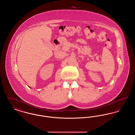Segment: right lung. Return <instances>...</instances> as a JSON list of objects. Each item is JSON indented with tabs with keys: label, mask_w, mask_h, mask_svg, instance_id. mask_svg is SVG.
I'll use <instances>...</instances> for the list:
<instances>
[{
	"label": "right lung",
	"mask_w": 135,
	"mask_h": 135,
	"mask_svg": "<svg viewBox=\"0 0 135 135\" xmlns=\"http://www.w3.org/2000/svg\"><path fill=\"white\" fill-rule=\"evenodd\" d=\"M29 88H30V87H29Z\"/></svg>",
	"instance_id": "obj_1"
}]
</instances>
